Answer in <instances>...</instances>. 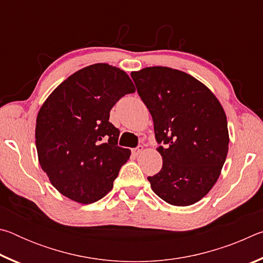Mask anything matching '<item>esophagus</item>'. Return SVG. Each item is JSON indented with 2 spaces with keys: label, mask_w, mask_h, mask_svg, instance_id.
Here are the masks:
<instances>
[{
  "label": "esophagus",
  "mask_w": 263,
  "mask_h": 263,
  "mask_svg": "<svg viewBox=\"0 0 263 263\" xmlns=\"http://www.w3.org/2000/svg\"><path fill=\"white\" fill-rule=\"evenodd\" d=\"M142 151H144V147H142V146H138V147H136V148H132V154L133 155H139Z\"/></svg>",
  "instance_id": "esophagus-1"
}]
</instances>
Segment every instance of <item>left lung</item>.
I'll use <instances>...</instances> for the list:
<instances>
[{"label": "left lung", "mask_w": 263, "mask_h": 263, "mask_svg": "<svg viewBox=\"0 0 263 263\" xmlns=\"http://www.w3.org/2000/svg\"><path fill=\"white\" fill-rule=\"evenodd\" d=\"M131 77L161 145L162 168L147 177L151 188L172 205H193L212 189L226 160L225 111L205 84L182 70L155 66Z\"/></svg>", "instance_id": "8db88e82"}]
</instances>
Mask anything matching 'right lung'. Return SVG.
Wrapping results in <instances>:
<instances>
[{
  "label": "right lung",
  "instance_id": "right-lung-1",
  "mask_svg": "<svg viewBox=\"0 0 263 263\" xmlns=\"http://www.w3.org/2000/svg\"><path fill=\"white\" fill-rule=\"evenodd\" d=\"M136 91L124 70L95 64L61 82L44 102L35 122V147L52 185L81 204L99 201L114 186L131 151L117 146L109 122L119 99Z\"/></svg>",
  "mask_w": 263,
  "mask_h": 263
}]
</instances>
